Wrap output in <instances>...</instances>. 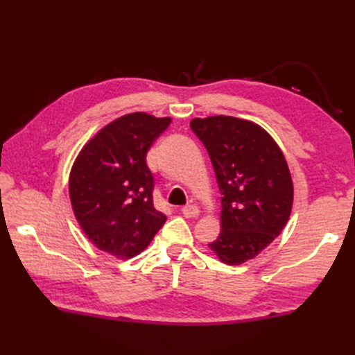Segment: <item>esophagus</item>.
Segmentation results:
<instances>
[{
	"label": "esophagus",
	"mask_w": 355,
	"mask_h": 355,
	"mask_svg": "<svg viewBox=\"0 0 355 355\" xmlns=\"http://www.w3.org/2000/svg\"><path fill=\"white\" fill-rule=\"evenodd\" d=\"M182 214H183L186 218H195V216H198L200 210H198V207H197V206L189 205V206H184V207H182Z\"/></svg>",
	"instance_id": "1"
}]
</instances>
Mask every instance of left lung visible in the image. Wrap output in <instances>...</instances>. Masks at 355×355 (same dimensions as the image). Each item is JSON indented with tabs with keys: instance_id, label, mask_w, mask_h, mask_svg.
Returning a JSON list of instances; mask_svg holds the SVG:
<instances>
[{
	"instance_id": "left-lung-1",
	"label": "left lung",
	"mask_w": 355,
	"mask_h": 355,
	"mask_svg": "<svg viewBox=\"0 0 355 355\" xmlns=\"http://www.w3.org/2000/svg\"><path fill=\"white\" fill-rule=\"evenodd\" d=\"M193 134L212 162L221 192V233L209 247L223 262L254 258L285 227L293 206V182L282 150L248 120L193 119Z\"/></svg>"
}]
</instances>
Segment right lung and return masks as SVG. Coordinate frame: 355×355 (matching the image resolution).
I'll return each mask as SVG.
<instances>
[{
	"label": "right lung",
	"instance_id": "add662e5",
	"mask_svg": "<svg viewBox=\"0 0 355 355\" xmlns=\"http://www.w3.org/2000/svg\"><path fill=\"white\" fill-rule=\"evenodd\" d=\"M169 123V117L126 114L97 132L74 162V216L99 250L130 259L145 250L166 223V215L154 207L146 154Z\"/></svg>",
	"mask_w": 355,
	"mask_h": 355
}]
</instances>
